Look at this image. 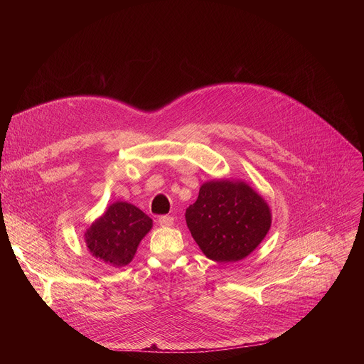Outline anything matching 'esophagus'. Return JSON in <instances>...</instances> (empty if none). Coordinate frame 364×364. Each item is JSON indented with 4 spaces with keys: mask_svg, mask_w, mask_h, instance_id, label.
<instances>
[{
    "mask_svg": "<svg viewBox=\"0 0 364 364\" xmlns=\"http://www.w3.org/2000/svg\"><path fill=\"white\" fill-rule=\"evenodd\" d=\"M159 223H160V226H163V228H170V226L174 225V219H173L171 216H161V218L159 219Z\"/></svg>",
    "mask_w": 364,
    "mask_h": 364,
    "instance_id": "esophagus-1",
    "label": "esophagus"
}]
</instances>
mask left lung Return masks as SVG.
<instances>
[{"label": "left lung", "mask_w": 364, "mask_h": 364, "mask_svg": "<svg viewBox=\"0 0 364 364\" xmlns=\"http://www.w3.org/2000/svg\"><path fill=\"white\" fill-rule=\"evenodd\" d=\"M186 223L201 252L215 262L249 256L271 229L267 200L242 180L218 178L201 184Z\"/></svg>", "instance_id": "8db88e82"}]
</instances>
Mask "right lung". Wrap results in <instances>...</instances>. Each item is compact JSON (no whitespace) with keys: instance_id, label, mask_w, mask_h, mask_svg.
<instances>
[{"instance_id":"right-lung-1","label":"right lung","mask_w":364,"mask_h":364,"mask_svg":"<svg viewBox=\"0 0 364 364\" xmlns=\"http://www.w3.org/2000/svg\"><path fill=\"white\" fill-rule=\"evenodd\" d=\"M151 228L152 219L136 205L115 201L86 229L85 243L97 261L111 268H122L132 261Z\"/></svg>"}]
</instances>
